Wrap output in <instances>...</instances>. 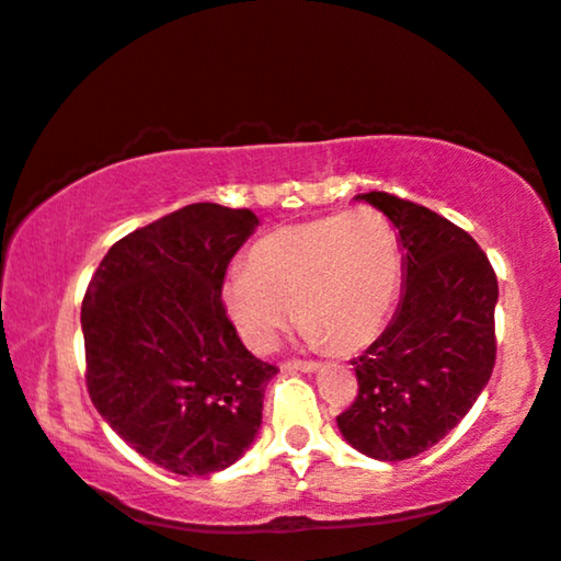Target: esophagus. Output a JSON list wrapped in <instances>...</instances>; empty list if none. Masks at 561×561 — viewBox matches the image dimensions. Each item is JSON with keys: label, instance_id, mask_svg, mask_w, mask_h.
Instances as JSON below:
<instances>
[{"label": "esophagus", "instance_id": "esophagus-1", "mask_svg": "<svg viewBox=\"0 0 561 561\" xmlns=\"http://www.w3.org/2000/svg\"><path fill=\"white\" fill-rule=\"evenodd\" d=\"M320 367L318 362H300V358H289V362L282 364L285 371H316Z\"/></svg>", "mask_w": 561, "mask_h": 561}]
</instances>
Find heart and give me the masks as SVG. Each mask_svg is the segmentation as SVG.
Masks as SVG:
<instances>
[{"mask_svg": "<svg viewBox=\"0 0 561 561\" xmlns=\"http://www.w3.org/2000/svg\"><path fill=\"white\" fill-rule=\"evenodd\" d=\"M400 238L375 207L276 228L253 243L249 264L222 279V308L241 341L268 351L295 316L310 343L356 351L390 316L400 285Z\"/></svg>", "mask_w": 561, "mask_h": 561, "instance_id": "heart-1", "label": "heart"}]
</instances>
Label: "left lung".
Returning a JSON list of instances; mask_svg holds the SVG:
<instances>
[{
  "instance_id": "left-lung-1",
  "label": "left lung",
  "mask_w": 561,
  "mask_h": 561,
  "mask_svg": "<svg viewBox=\"0 0 561 561\" xmlns=\"http://www.w3.org/2000/svg\"><path fill=\"white\" fill-rule=\"evenodd\" d=\"M400 233L405 287L385 333L354 358L358 392L335 417L356 451L417 457L469 413L495 367L497 276L467 230L387 192L358 194Z\"/></svg>"
}]
</instances>
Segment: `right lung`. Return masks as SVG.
<instances>
[{"label":"right lung","instance_id":"add662e5","mask_svg":"<svg viewBox=\"0 0 561 561\" xmlns=\"http://www.w3.org/2000/svg\"><path fill=\"white\" fill-rule=\"evenodd\" d=\"M259 226L194 203L112 245L81 302L87 390L112 431L174 474H213L249 449L276 371L238 339L222 279Z\"/></svg>","mask_w":561,"mask_h":561}]
</instances>
